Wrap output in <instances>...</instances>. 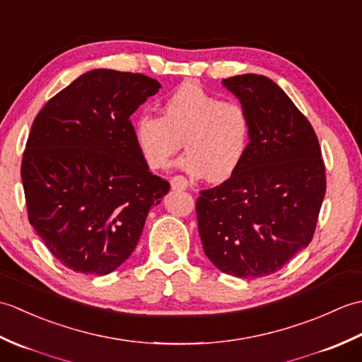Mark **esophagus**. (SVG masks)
<instances>
[{
	"label": "esophagus",
	"mask_w": 362,
	"mask_h": 362,
	"mask_svg": "<svg viewBox=\"0 0 362 362\" xmlns=\"http://www.w3.org/2000/svg\"><path fill=\"white\" fill-rule=\"evenodd\" d=\"M171 188L173 189H187L188 188V180L182 175H175L171 179Z\"/></svg>",
	"instance_id": "34e87169"
}]
</instances>
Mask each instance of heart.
<instances>
[{
	"instance_id": "heart-1",
	"label": "heart",
	"mask_w": 362,
	"mask_h": 362,
	"mask_svg": "<svg viewBox=\"0 0 362 362\" xmlns=\"http://www.w3.org/2000/svg\"><path fill=\"white\" fill-rule=\"evenodd\" d=\"M250 117L238 101H221L196 82H183L161 104V115L141 113L134 140L151 169H165L174 153L187 152L177 166L193 177L226 180L245 157Z\"/></svg>"
}]
</instances>
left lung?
<instances>
[{"label":"left lung","mask_w":362,"mask_h":362,"mask_svg":"<svg viewBox=\"0 0 362 362\" xmlns=\"http://www.w3.org/2000/svg\"><path fill=\"white\" fill-rule=\"evenodd\" d=\"M250 117V143L236 171L196 202L205 255L219 271L258 279L281 269L314 236L327 191L317 135L266 76L222 79Z\"/></svg>","instance_id":"8db88e82"}]
</instances>
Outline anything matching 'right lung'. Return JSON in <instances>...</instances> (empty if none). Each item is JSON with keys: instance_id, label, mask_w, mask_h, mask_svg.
Listing matches in <instances>:
<instances>
[{"instance_id": "1", "label": "right lung", "mask_w": 362, "mask_h": 362, "mask_svg": "<svg viewBox=\"0 0 362 362\" xmlns=\"http://www.w3.org/2000/svg\"><path fill=\"white\" fill-rule=\"evenodd\" d=\"M161 86L140 73L91 70L35 117L21 161L28 218L74 272L107 275L130 257L169 182L138 151L132 115Z\"/></svg>"}]
</instances>
